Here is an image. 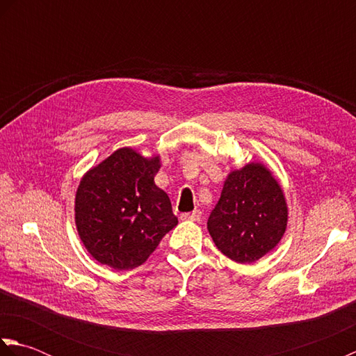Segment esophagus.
I'll list each match as a JSON object with an SVG mask.
<instances>
[{
  "label": "esophagus",
  "mask_w": 356,
  "mask_h": 356,
  "mask_svg": "<svg viewBox=\"0 0 356 356\" xmlns=\"http://www.w3.org/2000/svg\"><path fill=\"white\" fill-rule=\"evenodd\" d=\"M182 220H191V222H199L202 218V211H193V213H188V214H182L180 216Z\"/></svg>",
  "instance_id": "1"
}]
</instances>
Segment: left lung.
I'll list each match as a JSON object with an SVG mask.
<instances>
[{"label":"left lung","mask_w":356,"mask_h":356,"mask_svg":"<svg viewBox=\"0 0 356 356\" xmlns=\"http://www.w3.org/2000/svg\"><path fill=\"white\" fill-rule=\"evenodd\" d=\"M287 214L284 191L274 172L261 162H249L226 176L208 231L228 259L254 263L283 238Z\"/></svg>","instance_id":"1"}]
</instances>
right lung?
Wrapping results in <instances>:
<instances>
[{
    "label": "right lung",
    "instance_id": "obj_1",
    "mask_svg": "<svg viewBox=\"0 0 356 356\" xmlns=\"http://www.w3.org/2000/svg\"><path fill=\"white\" fill-rule=\"evenodd\" d=\"M159 170V154L122 147L82 176L74 223L96 261L116 270L138 268L177 225L168 194L154 184Z\"/></svg>",
    "mask_w": 356,
    "mask_h": 356
}]
</instances>
